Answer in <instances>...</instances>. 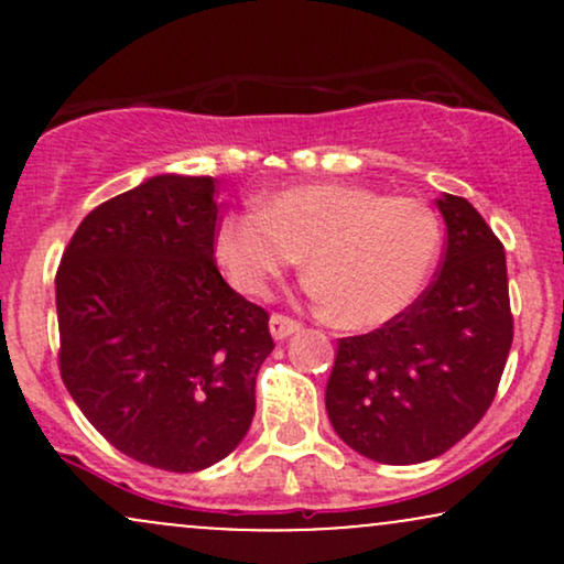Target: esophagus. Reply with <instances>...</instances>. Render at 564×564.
<instances>
[{"label":"esophagus","instance_id":"34e87169","mask_svg":"<svg viewBox=\"0 0 564 564\" xmlns=\"http://www.w3.org/2000/svg\"><path fill=\"white\" fill-rule=\"evenodd\" d=\"M294 332H300V321L289 318V315L283 313H273V318H270V334L275 336V339H286Z\"/></svg>","mask_w":564,"mask_h":564}]
</instances>
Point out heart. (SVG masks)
I'll use <instances>...</instances> for the list:
<instances>
[{
	"instance_id": "b5f03b06",
	"label": "heart",
	"mask_w": 564,
	"mask_h": 564,
	"mask_svg": "<svg viewBox=\"0 0 564 564\" xmlns=\"http://www.w3.org/2000/svg\"><path fill=\"white\" fill-rule=\"evenodd\" d=\"M443 228L424 200L366 185H296L219 219L215 257L232 289L264 296L307 254L310 294L347 328L398 318L440 257Z\"/></svg>"
}]
</instances>
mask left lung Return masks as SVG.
<instances>
[{
    "label": "left lung",
    "instance_id": "left-lung-1",
    "mask_svg": "<svg viewBox=\"0 0 564 564\" xmlns=\"http://www.w3.org/2000/svg\"><path fill=\"white\" fill-rule=\"evenodd\" d=\"M443 260L424 294L371 334L345 336L326 384L332 426L379 464H419L475 430L494 403L514 321L503 243L467 198H437Z\"/></svg>",
    "mask_w": 564,
    "mask_h": 564
}]
</instances>
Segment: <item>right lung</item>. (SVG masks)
<instances>
[{"mask_svg": "<svg viewBox=\"0 0 564 564\" xmlns=\"http://www.w3.org/2000/svg\"><path fill=\"white\" fill-rule=\"evenodd\" d=\"M212 177L159 174L95 206L55 275L57 366L113 448L166 471L223 462L254 419L270 315L219 275Z\"/></svg>", "mask_w": 564, "mask_h": 564, "instance_id": "right-lung-1", "label": "right lung"}]
</instances>
